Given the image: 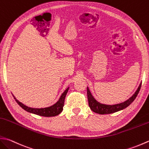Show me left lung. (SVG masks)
Returning a JSON list of instances; mask_svg holds the SVG:
<instances>
[{
  "instance_id": "8db88e82",
  "label": "left lung",
  "mask_w": 149,
  "mask_h": 149,
  "mask_svg": "<svg viewBox=\"0 0 149 149\" xmlns=\"http://www.w3.org/2000/svg\"><path fill=\"white\" fill-rule=\"evenodd\" d=\"M141 86V83L140 85L138 87L137 91L135 92V94H134L132 97H131L129 100L125 101L124 103H122L120 104H114V105H107V104H103L96 101L95 99L93 97L91 93H90V90L88 87H87V97H88V104L93 112L95 113H100V114H109V113H114L119 110H121L127 107H129L130 104L134 101L136 97L138 95V93L140 90Z\"/></svg>"
}]
</instances>
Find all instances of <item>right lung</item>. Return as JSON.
<instances>
[{
	"label": "right lung",
	"mask_w": 149,
	"mask_h": 149,
	"mask_svg": "<svg viewBox=\"0 0 149 149\" xmlns=\"http://www.w3.org/2000/svg\"><path fill=\"white\" fill-rule=\"evenodd\" d=\"M69 88H67L65 92L61 95L60 99L56 103L54 104V105L49 107L47 108H44V109H33V108H30L27 106L24 105L22 103H20L18 100H17L15 98V101L18 103L20 107H21L23 109L25 110L26 111L30 112L35 114L39 115L40 116H44V117H52V116H55L63 111L64 104H65V100L66 95L67 92H68Z\"/></svg>",
	"instance_id": "obj_1"
}]
</instances>
